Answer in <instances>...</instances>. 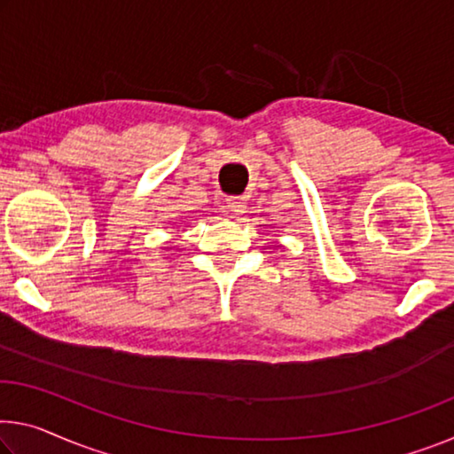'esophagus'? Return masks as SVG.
<instances>
[{
    "label": "esophagus",
    "mask_w": 454,
    "mask_h": 454,
    "mask_svg": "<svg viewBox=\"0 0 454 454\" xmlns=\"http://www.w3.org/2000/svg\"><path fill=\"white\" fill-rule=\"evenodd\" d=\"M227 208H229V211H231L233 215L246 213V199H241V197L227 199Z\"/></svg>",
    "instance_id": "34e87169"
}]
</instances>
